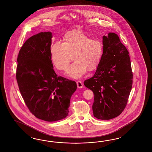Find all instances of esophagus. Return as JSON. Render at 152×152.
I'll use <instances>...</instances> for the list:
<instances>
[{"instance_id": "esophagus-1", "label": "esophagus", "mask_w": 152, "mask_h": 152, "mask_svg": "<svg viewBox=\"0 0 152 152\" xmlns=\"http://www.w3.org/2000/svg\"><path fill=\"white\" fill-rule=\"evenodd\" d=\"M76 83H77V88H83V83L81 81H77Z\"/></svg>"}]
</instances>
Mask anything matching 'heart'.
I'll return each mask as SVG.
<instances>
[{"label": "heart", "mask_w": 152, "mask_h": 152, "mask_svg": "<svg viewBox=\"0 0 152 152\" xmlns=\"http://www.w3.org/2000/svg\"><path fill=\"white\" fill-rule=\"evenodd\" d=\"M103 53V45L99 39L77 31L67 33L64 43L56 42L51 48V58L56 68L67 71L69 63L75 61L69 67V76L74 78L82 77L88 69H95Z\"/></svg>", "instance_id": "b5f03b06"}]
</instances>
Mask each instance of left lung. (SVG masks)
<instances>
[{
    "instance_id": "obj_1",
    "label": "left lung",
    "mask_w": 152,
    "mask_h": 152,
    "mask_svg": "<svg viewBox=\"0 0 152 152\" xmlns=\"http://www.w3.org/2000/svg\"><path fill=\"white\" fill-rule=\"evenodd\" d=\"M103 53L95 74L84 81L94 94L93 114L97 119L117 117L126 106L133 84L129 52L115 33L102 37Z\"/></svg>"
}]
</instances>
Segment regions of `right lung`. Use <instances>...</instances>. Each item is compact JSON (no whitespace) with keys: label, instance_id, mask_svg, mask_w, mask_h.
I'll return each instance as SVG.
<instances>
[{"label":"right lung","instance_id":"add662e5","mask_svg":"<svg viewBox=\"0 0 152 152\" xmlns=\"http://www.w3.org/2000/svg\"><path fill=\"white\" fill-rule=\"evenodd\" d=\"M51 32H40L23 44L17 58L16 78L24 101L36 118L52 122L69 115L77 84L56 74L51 60Z\"/></svg>","mask_w":152,"mask_h":152}]
</instances>
